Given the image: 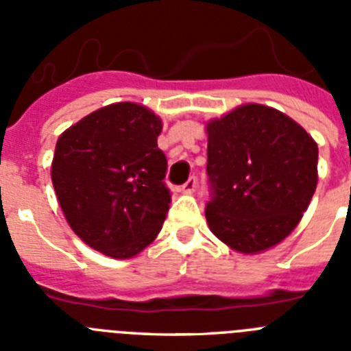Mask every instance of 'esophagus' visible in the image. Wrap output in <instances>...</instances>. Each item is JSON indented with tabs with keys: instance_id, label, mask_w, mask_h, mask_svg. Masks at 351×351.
<instances>
[{
	"instance_id": "1",
	"label": "esophagus",
	"mask_w": 351,
	"mask_h": 351,
	"mask_svg": "<svg viewBox=\"0 0 351 351\" xmlns=\"http://www.w3.org/2000/svg\"><path fill=\"white\" fill-rule=\"evenodd\" d=\"M195 188H197V178H190L181 186V191L182 193H193Z\"/></svg>"
}]
</instances>
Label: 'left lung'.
I'll list each match as a JSON object with an SVG mask.
<instances>
[{"instance_id": "left-lung-1", "label": "left lung", "mask_w": 351, "mask_h": 351, "mask_svg": "<svg viewBox=\"0 0 351 351\" xmlns=\"http://www.w3.org/2000/svg\"><path fill=\"white\" fill-rule=\"evenodd\" d=\"M210 232L255 255L299 225L318 182V145L287 114L260 104L207 123Z\"/></svg>"}]
</instances>
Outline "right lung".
I'll return each mask as SVG.
<instances>
[{
	"instance_id": "obj_1",
	"label": "right lung",
	"mask_w": 351,
	"mask_h": 351,
	"mask_svg": "<svg viewBox=\"0 0 351 351\" xmlns=\"http://www.w3.org/2000/svg\"><path fill=\"white\" fill-rule=\"evenodd\" d=\"M161 119L144 105L101 107L64 130L51 178L71 230L93 250L132 258L153 243L169 213Z\"/></svg>"
}]
</instances>
